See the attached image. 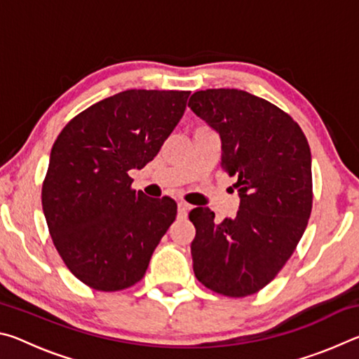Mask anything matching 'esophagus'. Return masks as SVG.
Wrapping results in <instances>:
<instances>
[{
    "label": "esophagus",
    "instance_id": "obj_1",
    "mask_svg": "<svg viewBox=\"0 0 359 359\" xmlns=\"http://www.w3.org/2000/svg\"><path fill=\"white\" fill-rule=\"evenodd\" d=\"M188 210H190V205H188L187 203H179L177 212H179V217L180 218H185L187 214H188Z\"/></svg>",
    "mask_w": 359,
    "mask_h": 359
}]
</instances>
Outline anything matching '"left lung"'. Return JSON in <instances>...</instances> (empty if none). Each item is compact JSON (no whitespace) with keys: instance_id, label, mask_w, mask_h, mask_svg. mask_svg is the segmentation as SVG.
Segmentation results:
<instances>
[{"instance_id":"8db88e82","label":"left lung","mask_w":359,"mask_h":359,"mask_svg":"<svg viewBox=\"0 0 359 359\" xmlns=\"http://www.w3.org/2000/svg\"><path fill=\"white\" fill-rule=\"evenodd\" d=\"M188 107L222 137V168L238 182V215L215 223L208 208L190 212L194 276L229 297L258 293L293 255L312 212V156L287 112L236 88L191 95Z\"/></svg>"}]
</instances>
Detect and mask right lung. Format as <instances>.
<instances>
[{
  "label": "right lung",
  "mask_w": 359,
  "mask_h": 359,
  "mask_svg": "<svg viewBox=\"0 0 359 359\" xmlns=\"http://www.w3.org/2000/svg\"><path fill=\"white\" fill-rule=\"evenodd\" d=\"M190 92L126 90L76 115L60 133L42 182L53 245L79 280L130 288L177 215L171 198L131 188V169L154 160L185 112Z\"/></svg>",
  "instance_id": "add662e5"
}]
</instances>
